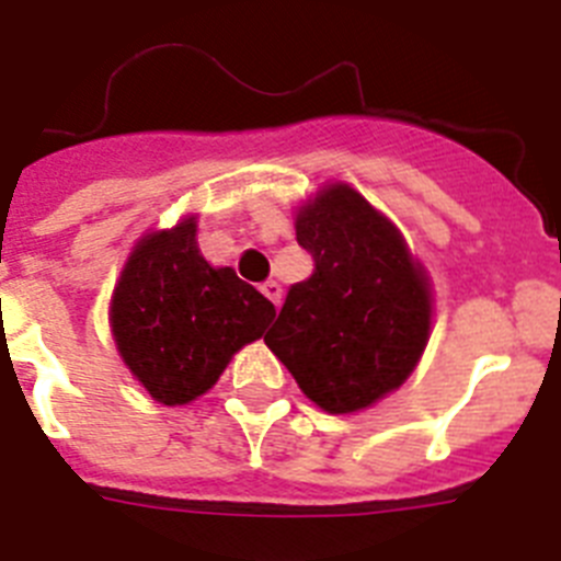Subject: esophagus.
Wrapping results in <instances>:
<instances>
[{
    "label": "esophagus",
    "instance_id": "1",
    "mask_svg": "<svg viewBox=\"0 0 561 561\" xmlns=\"http://www.w3.org/2000/svg\"><path fill=\"white\" fill-rule=\"evenodd\" d=\"M262 294H265L273 305H279V302H282V285H279V282L267 279L265 285H262Z\"/></svg>",
    "mask_w": 561,
    "mask_h": 561
}]
</instances>
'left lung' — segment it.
<instances>
[{"instance_id":"obj_1","label":"left lung","mask_w":561,"mask_h":561,"mask_svg":"<svg viewBox=\"0 0 561 561\" xmlns=\"http://www.w3.org/2000/svg\"><path fill=\"white\" fill-rule=\"evenodd\" d=\"M313 273L290 285L265 345L310 402L353 413L397 390L431 331V290L399 230L347 185L296 216Z\"/></svg>"}]
</instances>
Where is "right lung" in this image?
<instances>
[{
    "instance_id": "1",
    "label": "right lung",
    "mask_w": 561,
    "mask_h": 561,
    "mask_svg": "<svg viewBox=\"0 0 561 561\" xmlns=\"http://www.w3.org/2000/svg\"><path fill=\"white\" fill-rule=\"evenodd\" d=\"M273 317V305L233 267L205 262L193 219L136 244L111 308L122 359L162 404L214 388L230 356Z\"/></svg>"
}]
</instances>
